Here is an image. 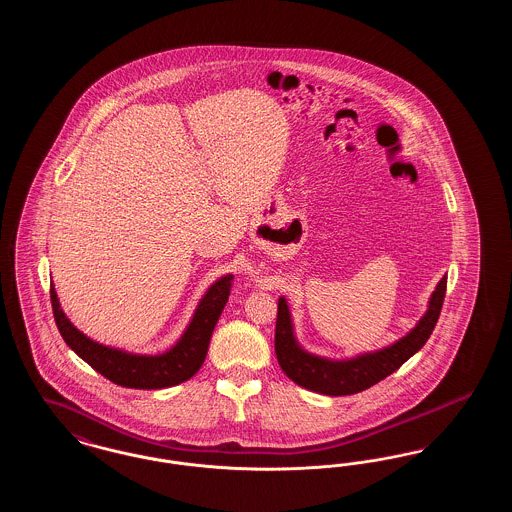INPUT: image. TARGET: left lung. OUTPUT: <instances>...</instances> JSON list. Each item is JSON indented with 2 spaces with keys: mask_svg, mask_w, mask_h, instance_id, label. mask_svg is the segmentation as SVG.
<instances>
[{
  "mask_svg": "<svg viewBox=\"0 0 512 512\" xmlns=\"http://www.w3.org/2000/svg\"><path fill=\"white\" fill-rule=\"evenodd\" d=\"M447 276H443L432 293L426 315L418 320L413 330L395 341L390 347H384L374 353L357 355L347 361H330L301 349L293 336L292 315L284 297L278 299V317L274 332V351L276 359L286 372V376L297 386L324 395H351L365 391L390 376L403 363H407L418 349L428 341L436 328L441 305L445 299Z\"/></svg>",
  "mask_w": 512,
  "mask_h": 512,
  "instance_id": "8db88e82",
  "label": "left lung"
}]
</instances>
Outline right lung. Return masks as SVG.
<instances>
[{
  "label": "right lung",
  "instance_id": "obj_1",
  "mask_svg": "<svg viewBox=\"0 0 512 512\" xmlns=\"http://www.w3.org/2000/svg\"><path fill=\"white\" fill-rule=\"evenodd\" d=\"M230 288L232 274L219 278L199 301L194 318L188 324L182 338L161 355L126 353L122 349H113L90 340L78 328H74L71 320L65 317L53 284L49 290V297L53 318L63 340L82 361H86L94 370H98L101 376L122 388L161 390L190 380L201 368L209 349L211 334L228 301Z\"/></svg>",
  "mask_w": 512,
  "mask_h": 512
}]
</instances>
